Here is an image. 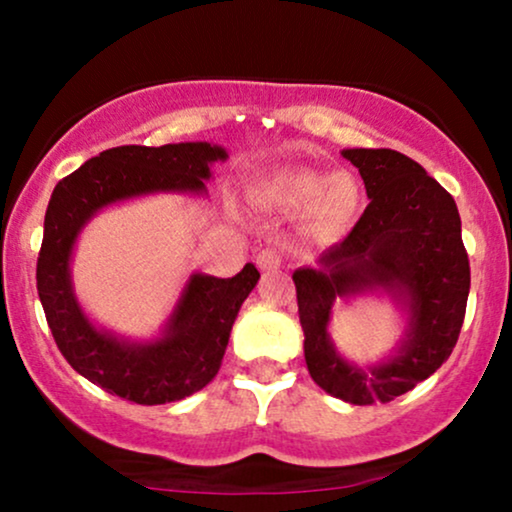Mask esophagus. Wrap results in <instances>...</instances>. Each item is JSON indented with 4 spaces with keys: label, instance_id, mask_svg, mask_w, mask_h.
Segmentation results:
<instances>
[{
    "label": "esophagus",
    "instance_id": "obj_1",
    "mask_svg": "<svg viewBox=\"0 0 512 512\" xmlns=\"http://www.w3.org/2000/svg\"><path fill=\"white\" fill-rule=\"evenodd\" d=\"M257 267L264 269V272H276V269L284 267V260L274 248H264L260 255H257Z\"/></svg>",
    "mask_w": 512,
    "mask_h": 512
}]
</instances>
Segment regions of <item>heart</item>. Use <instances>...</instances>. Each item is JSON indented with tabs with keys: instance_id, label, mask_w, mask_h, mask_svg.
Wrapping results in <instances>:
<instances>
[{
	"instance_id": "heart-1",
	"label": "heart",
	"mask_w": 512,
	"mask_h": 512,
	"mask_svg": "<svg viewBox=\"0 0 512 512\" xmlns=\"http://www.w3.org/2000/svg\"><path fill=\"white\" fill-rule=\"evenodd\" d=\"M272 197L289 209H303L310 203V221L315 223L317 231L330 236L346 231L361 207V187L354 175H325L308 168L291 170L274 178Z\"/></svg>"
}]
</instances>
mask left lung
<instances>
[{"mask_svg":"<svg viewBox=\"0 0 512 512\" xmlns=\"http://www.w3.org/2000/svg\"><path fill=\"white\" fill-rule=\"evenodd\" d=\"M370 204L351 233L320 255L317 269H296L298 317L310 378L351 404L392 402L448 361L469 296V257L455 199L409 156L392 149H346ZM385 288L410 308L403 351L370 371L346 364L329 342L337 297Z\"/></svg>","mask_w":512,"mask_h":512,"instance_id":"1","label":"left lung"}]
</instances>
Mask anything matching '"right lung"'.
<instances>
[{"label":"right lung","instance_id":"right-lung-1","mask_svg":"<svg viewBox=\"0 0 512 512\" xmlns=\"http://www.w3.org/2000/svg\"><path fill=\"white\" fill-rule=\"evenodd\" d=\"M226 151L207 142L115 146L57 182L45 211L38 252V296L57 349L76 373L129 402L166 404L202 390L219 373L240 305L260 272L245 264L231 279L192 274L166 334L125 344L88 322L69 281V257L81 226L105 204L149 192H204L209 163Z\"/></svg>","mask_w":512,"mask_h":512}]
</instances>
